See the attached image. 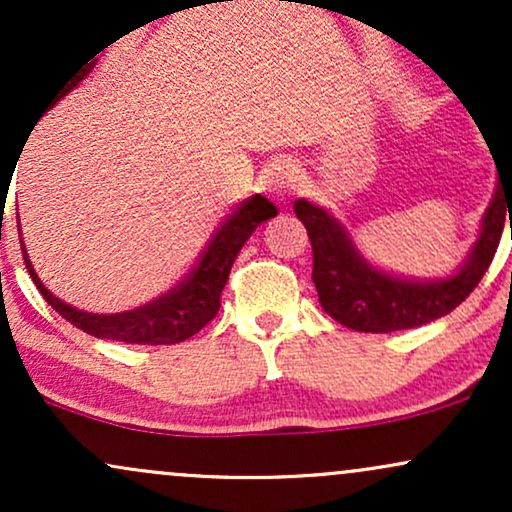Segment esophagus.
I'll list each match as a JSON object with an SVG mask.
<instances>
[{"instance_id": "34e87169", "label": "esophagus", "mask_w": 512, "mask_h": 512, "mask_svg": "<svg viewBox=\"0 0 512 512\" xmlns=\"http://www.w3.org/2000/svg\"><path fill=\"white\" fill-rule=\"evenodd\" d=\"M298 173H301V170H298L296 161H291V158H279V161H274L267 170V192L269 195L284 202V199L289 197L293 190H296Z\"/></svg>"}]
</instances>
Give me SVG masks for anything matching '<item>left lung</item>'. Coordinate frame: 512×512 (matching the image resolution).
I'll use <instances>...</instances> for the list:
<instances>
[{"mask_svg": "<svg viewBox=\"0 0 512 512\" xmlns=\"http://www.w3.org/2000/svg\"><path fill=\"white\" fill-rule=\"evenodd\" d=\"M505 209H512V199L508 202L505 190L496 187L467 260L443 279H407L370 264L344 223L327 209L308 199L293 204L313 245V281L325 313L349 330L375 334L411 330L455 310L474 291L496 255Z\"/></svg>", "mask_w": 512, "mask_h": 512, "instance_id": "8db88e82", "label": "left lung"}]
</instances>
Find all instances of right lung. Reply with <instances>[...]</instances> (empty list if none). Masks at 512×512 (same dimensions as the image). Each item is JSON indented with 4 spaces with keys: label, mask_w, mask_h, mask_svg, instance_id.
I'll use <instances>...</instances> for the list:
<instances>
[{
    "label": "right lung",
    "mask_w": 512,
    "mask_h": 512,
    "mask_svg": "<svg viewBox=\"0 0 512 512\" xmlns=\"http://www.w3.org/2000/svg\"><path fill=\"white\" fill-rule=\"evenodd\" d=\"M96 67V62L79 67V72H74L67 81H62V86L57 88L55 95L50 98V105L45 110H50L57 101H62L72 88L79 86L81 79H86V74ZM276 216V207L269 199L262 195H252L240 202L233 214L226 216V221L216 228V233L211 236L209 245L204 248L202 257L195 264L190 274L175 284L173 289L163 293V296L154 298V301L139 305L134 310H125V313H113V315H98V313H86V310L74 308V305L64 303L62 298H57L55 293H50L48 286L40 281V276L35 274L31 260H28L26 245L21 243L23 250V262H26L28 274H31L33 284L38 286V291L43 293V298L48 301L55 313H60L64 320L72 322L74 327L84 330L86 334L98 339H113V342H125V344H178L190 339L192 334L202 330L207 322H211L221 308V291L226 286L228 274H231L233 262H236L240 248L245 245V240L252 236L257 226L262 221ZM21 231V226H19ZM23 240V238H21Z\"/></svg>",
    "instance_id": "1"
}]
</instances>
